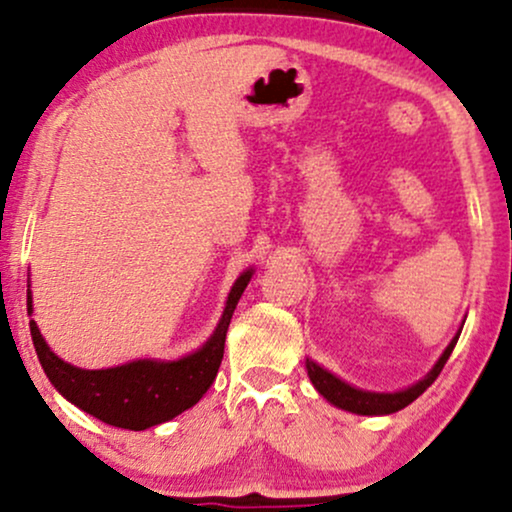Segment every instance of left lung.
<instances>
[{"mask_svg": "<svg viewBox=\"0 0 512 512\" xmlns=\"http://www.w3.org/2000/svg\"><path fill=\"white\" fill-rule=\"evenodd\" d=\"M458 338H460V334H455V338L448 343V348L443 350L439 362H436L427 377L417 381V384H412L410 389L398 391V393H374V391L355 389V386H350V384H346V381L334 377V374L326 372L324 367H319L317 362H312V360H307V377H310L312 384H315V389L322 393L329 403H334L336 408L357 412V415H391V412L403 410L405 405L412 403V400L420 398L422 393L434 384L436 377L441 374L443 365H446V360L451 357Z\"/></svg>", "mask_w": 512, "mask_h": 512, "instance_id": "obj_1", "label": "left lung"}]
</instances>
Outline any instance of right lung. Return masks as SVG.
I'll return each mask as SVG.
<instances>
[{"instance_id":"1","label":"right lung","mask_w":512,"mask_h":512,"mask_svg":"<svg viewBox=\"0 0 512 512\" xmlns=\"http://www.w3.org/2000/svg\"><path fill=\"white\" fill-rule=\"evenodd\" d=\"M250 276L252 269L240 274L233 283L221 322L205 346L181 360H135L109 369H80L54 355L42 338L38 324L30 319L35 353L54 389L66 400L112 427L143 432L147 427L174 420L183 410L193 408L212 386L221 357H224V341L233 310ZM30 312H33V298L28 288V315Z\"/></svg>"}]
</instances>
